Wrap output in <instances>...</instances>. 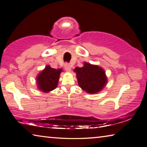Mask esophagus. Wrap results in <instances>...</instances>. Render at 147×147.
Here are the masks:
<instances>
[{
    "instance_id": "1",
    "label": "esophagus",
    "mask_w": 147,
    "mask_h": 147,
    "mask_svg": "<svg viewBox=\"0 0 147 147\" xmlns=\"http://www.w3.org/2000/svg\"><path fill=\"white\" fill-rule=\"evenodd\" d=\"M65 69L66 71L70 72L71 71V65L69 63H65Z\"/></svg>"
}]
</instances>
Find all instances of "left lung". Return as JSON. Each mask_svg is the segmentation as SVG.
<instances>
[{
	"label": "left lung",
	"mask_w": 147,
	"mask_h": 147,
	"mask_svg": "<svg viewBox=\"0 0 147 147\" xmlns=\"http://www.w3.org/2000/svg\"><path fill=\"white\" fill-rule=\"evenodd\" d=\"M74 71L76 73L79 86L88 93H98L107 84L105 71L98 65L85 62L84 67H76Z\"/></svg>",
	"instance_id": "left-lung-1"
}]
</instances>
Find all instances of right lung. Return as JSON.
Returning <instances> with one entry per match:
<instances>
[{
    "mask_svg": "<svg viewBox=\"0 0 147 147\" xmlns=\"http://www.w3.org/2000/svg\"><path fill=\"white\" fill-rule=\"evenodd\" d=\"M62 69H54L47 65L37 76V85L39 90L48 93L54 90L58 86L59 75Z\"/></svg>",
    "mask_w": 147,
    "mask_h": 147,
    "instance_id": "1",
    "label": "right lung"
}]
</instances>
